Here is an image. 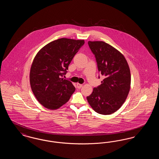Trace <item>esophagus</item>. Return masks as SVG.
I'll return each mask as SVG.
<instances>
[{
    "instance_id": "34e87169",
    "label": "esophagus",
    "mask_w": 159,
    "mask_h": 159,
    "mask_svg": "<svg viewBox=\"0 0 159 159\" xmlns=\"http://www.w3.org/2000/svg\"><path fill=\"white\" fill-rule=\"evenodd\" d=\"M76 86H77V88H78V89H80L82 86H83V85L82 84H80V83H77L76 84Z\"/></svg>"
}]
</instances>
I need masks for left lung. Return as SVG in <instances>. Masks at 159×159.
Listing matches in <instances>:
<instances>
[{
    "label": "left lung",
    "mask_w": 159,
    "mask_h": 159,
    "mask_svg": "<svg viewBox=\"0 0 159 159\" xmlns=\"http://www.w3.org/2000/svg\"><path fill=\"white\" fill-rule=\"evenodd\" d=\"M99 72L104 79L95 88L87 100L97 113L109 115L117 111L128 97L131 76L128 63L122 53L102 41H89Z\"/></svg>",
    "instance_id": "obj_1"
}]
</instances>
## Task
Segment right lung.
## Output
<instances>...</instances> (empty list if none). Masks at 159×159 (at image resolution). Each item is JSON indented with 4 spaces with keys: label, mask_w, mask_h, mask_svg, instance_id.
<instances>
[{
    "label": "right lung",
    "mask_w": 159,
    "mask_h": 159,
    "mask_svg": "<svg viewBox=\"0 0 159 159\" xmlns=\"http://www.w3.org/2000/svg\"><path fill=\"white\" fill-rule=\"evenodd\" d=\"M84 43V40L61 38L46 45L36 55L30 71L31 88L46 108H60L75 91L72 83L62 77Z\"/></svg>",
    "instance_id": "add662e5"
}]
</instances>
